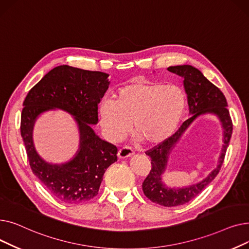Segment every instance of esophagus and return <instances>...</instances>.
Wrapping results in <instances>:
<instances>
[{
    "label": "esophagus",
    "instance_id": "obj_1",
    "mask_svg": "<svg viewBox=\"0 0 249 249\" xmlns=\"http://www.w3.org/2000/svg\"><path fill=\"white\" fill-rule=\"evenodd\" d=\"M133 153H134V151L131 147L124 146V147L120 148L119 151H118V158L121 159V160L122 159H127V158H129V156H131Z\"/></svg>",
    "mask_w": 249,
    "mask_h": 249
}]
</instances>
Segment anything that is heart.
<instances>
[{"instance_id":"1","label":"heart","mask_w":249,"mask_h":249,"mask_svg":"<svg viewBox=\"0 0 249 249\" xmlns=\"http://www.w3.org/2000/svg\"><path fill=\"white\" fill-rule=\"evenodd\" d=\"M186 104L185 90L178 85L134 82L118 89L113 101L101 102L99 122L112 142L125 138L133 122L135 134L147 144H158L175 132Z\"/></svg>"}]
</instances>
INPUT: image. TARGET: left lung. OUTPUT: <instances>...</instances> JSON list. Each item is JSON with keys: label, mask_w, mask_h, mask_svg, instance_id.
<instances>
[{"label": "left lung", "mask_w": 249, "mask_h": 249, "mask_svg": "<svg viewBox=\"0 0 249 249\" xmlns=\"http://www.w3.org/2000/svg\"><path fill=\"white\" fill-rule=\"evenodd\" d=\"M167 71L184 78L191 117L181 124L174 135L145 152L151 160V169L143 181L142 190L151 202L164 207H176L184 205L197 197L219 174L229 145L233 125L225 96L215 85L208 81L198 69L184 64L169 67ZM205 113L216 114L224 128V147L217 166L207 178L197 184L177 189L166 187L162 182L161 177L165 171L169 154L190 124L199 115Z\"/></svg>", "instance_id": "8db88e82"}]
</instances>
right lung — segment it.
Returning <instances> with one entry per match:
<instances>
[{"label": "right lung", "instance_id": "obj_1", "mask_svg": "<svg viewBox=\"0 0 249 249\" xmlns=\"http://www.w3.org/2000/svg\"><path fill=\"white\" fill-rule=\"evenodd\" d=\"M108 73L59 65L46 73L26 96L21 114V136L30 167L36 178L56 199L68 204L89 201L98 195L106 169L117 161V147L101 139L91 128L98 119V105L110 82ZM60 108L72 114L80 132L75 158L61 165L41 159L33 144L36 117Z\"/></svg>", "mask_w": 249, "mask_h": 249}]
</instances>
